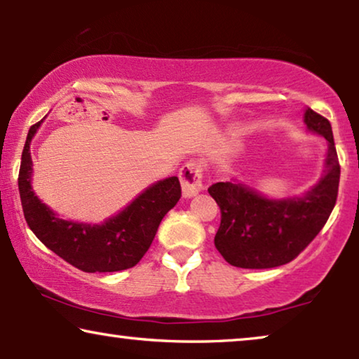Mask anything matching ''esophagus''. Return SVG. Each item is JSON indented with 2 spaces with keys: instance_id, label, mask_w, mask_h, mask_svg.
<instances>
[{
  "instance_id": "34e87169",
  "label": "esophagus",
  "mask_w": 359,
  "mask_h": 359,
  "mask_svg": "<svg viewBox=\"0 0 359 359\" xmlns=\"http://www.w3.org/2000/svg\"><path fill=\"white\" fill-rule=\"evenodd\" d=\"M181 186H183V194L186 198L196 196L203 188V166L196 161L184 165L180 171Z\"/></svg>"
}]
</instances>
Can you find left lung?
<instances>
[{"label": "left lung", "mask_w": 359, "mask_h": 359, "mask_svg": "<svg viewBox=\"0 0 359 359\" xmlns=\"http://www.w3.org/2000/svg\"><path fill=\"white\" fill-rule=\"evenodd\" d=\"M304 117L309 129L325 137L328 145L322 180L304 198L269 201L248 186L229 181L208 189L220 208L215 248L232 266L263 269L292 262L317 237L335 208L340 161L332 126L311 107Z\"/></svg>", "instance_id": "left-lung-1"}]
</instances>
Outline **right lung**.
Wrapping results in <instances>:
<instances>
[{"label":"right lung","instance_id":"right-lung-1","mask_svg":"<svg viewBox=\"0 0 359 359\" xmlns=\"http://www.w3.org/2000/svg\"><path fill=\"white\" fill-rule=\"evenodd\" d=\"M41 122L29 129L18 186L22 212L36 237L53 253L85 273H112L135 266L154 242L161 219L181 198L176 176L150 186L134 203L102 225L58 219L31 188V144Z\"/></svg>","mask_w":359,"mask_h":359}]
</instances>
